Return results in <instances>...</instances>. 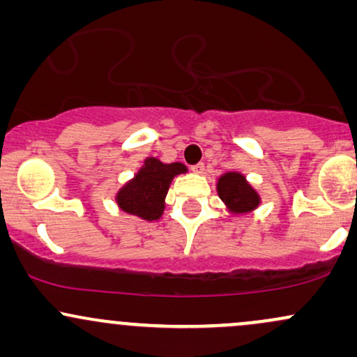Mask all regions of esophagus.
Segmentation results:
<instances>
[{
  "label": "esophagus",
  "mask_w": 357,
  "mask_h": 357,
  "mask_svg": "<svg viewBox=\"0 0 357 357\" xmlns=\"http://www.w3.org/2000/svg\"><path fill=\"white\" fill-rule=\"evenodd\" d=\"M191 169H192V173L202 174V173H204V165H203V162H198V165L191 166Z\"/></svg>",
  "instance_id": "34e87169"
}]
</instances>
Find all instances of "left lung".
<instances>
[{
    "label": "left lung",
    "instance_id": "1",
    "mask_svg": "<svg viewBox=\"0 0 357 357\" xmlns=\"http://www.w3.org/2000/svg\"><path fill=\"white\" fill-rule=\"evenodd\" d=\"M218 195L233 213H247L255 210L260 203L257 191L240 173H227L218 181Z\"/></svg>",
    "mask_w": 357,
    "mask_h": 357
}]
</instances>
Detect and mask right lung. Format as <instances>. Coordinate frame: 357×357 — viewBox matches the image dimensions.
I'll return each instance as SVG.
<instances>
[{
    "label": "right lung",
    "mask_w": 357,
    "mask_h": 357,
    "mask_svg": "<svg viewBox=\"0 0 357 357\" xmlns=\"http://www.w3.org/2000/svg\"><path fill=\"white\" fill-rule=\"evenodd\" d=\"M186 173L181 162L162 165L159 159L149 158L144 166L117 192V203L122 211L141 216L144 220H158L165 211V198L176 174Z\"/></svg>",
    "instance_id": "add662e5"
}]
</instances>
